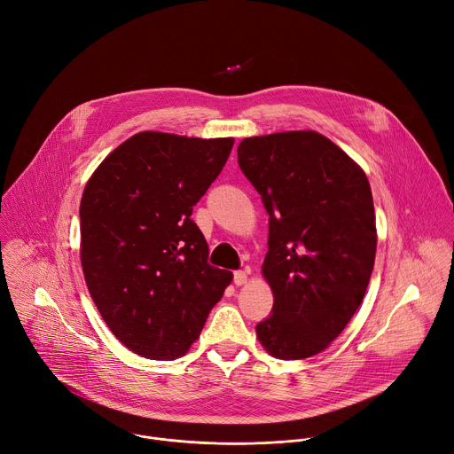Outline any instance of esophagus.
<instances>
[{
    "label": "esophagus",
    "mask_w": 454,
    "mask_h": 454,
    "mask_svg": "<svg viewBox=\"0 0 454 454\" xmlns=\"http://www.w3.org/2000/svg\"><path fill=\"white\" fill-rule=\"evenodd\" d=\"M247 282V273L246 271H235L233 273V284L235 286H244Z\"/></svg>",
    "instance_id": "34e87169"
}]
</instances>
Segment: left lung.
<instances>
[{"label": "left lung", "mask_w": 454, "mask_h": 454, "mask_svg": "<svg viewBox=\"0 0 454 454\" xmlns=\"http://www.w3.org/2000/svg\"><path fill=\"white\" fill-rule=\"evenodd\" d=\"M237 156L270 215L262 277L275 300L256 338L277 359L316 356L348 325L372 277L377 228L368 177L316 131L244 138Z\"/></svg>", "instance_id": "left-lung-1"}]
</instances>
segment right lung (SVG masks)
Wrapping results in <instances>:
<instances>
[{"instance_id": "obj_1", "label": "right lung", "mask_w": 454, "mask_h": 454, "mask_svg": "<svg viewBox=\"0 0 454 454\" xmlns=\"http://www.w3.org/2000/svg\"><path fill=\"white\" fill-rule=\"evenodd\" d=\"M233 138L137 133L95 168L81 200V264L109 331L160 361L188 352L233 280L207 262L190 219L221 174Z\"/></svg>"}]
</instances>
